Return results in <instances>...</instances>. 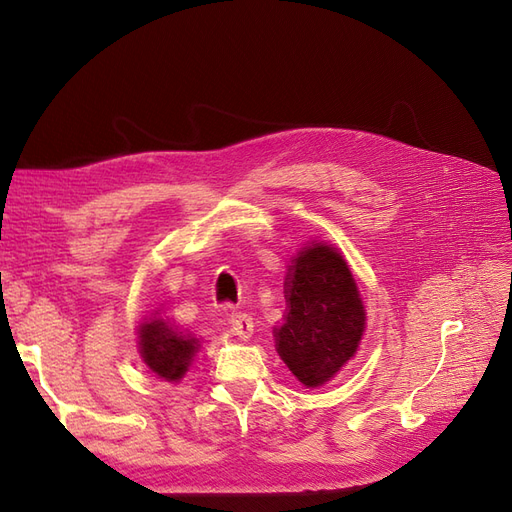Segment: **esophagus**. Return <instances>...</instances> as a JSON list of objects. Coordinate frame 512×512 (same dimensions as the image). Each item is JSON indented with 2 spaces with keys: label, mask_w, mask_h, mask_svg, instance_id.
I'll list each match as a JSON object with an SVG mask.
<instances>
[{
  "label": "esophagus",
  "mask_w": 512,
  "mask_h": 512,
  "mask_svg": "<svg viewBox=\"0 0 512 512\" xmlns=\"http://www.w3.org/2000/svg\"><path fill=\"white\" fill-rule=\"evenodd\" d=\"M230 329L236 337L249 339L253 335V318L249 314H244V312H232Z\"/></svg>",
  "instance_id": "obj_1"
}]
</instances>
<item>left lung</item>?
<instances>
[{
    "label": "left lung",
    "mask_w": 512,
    "mask_h": 512,
    "mask_svg": "<svg viewBox=\"0 0 512 512\" xmlns=\"http://www.w3.org/2000/svg\"><path fill=\"white\" fill-rule=\"evenodd\" d=\"M287 310L274 327L276 352L306 388H318L352 361L367 327L361 291L344 255L314 240L285 276Z\"/></svg>",
    "instance_id": "8db88e82"
}]
</instances>
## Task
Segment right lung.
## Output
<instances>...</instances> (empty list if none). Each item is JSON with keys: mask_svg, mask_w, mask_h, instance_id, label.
<instances>
[{"mask_svg": "<svg viewBox=\"0 0 512 512\" xmlns=\"http://www.w3.org/2000/svg\"><path fill=\"white\" fill-rule=\"evenodd\" d=\"M137 335L143 363L166 382H179L200 350V339L170 325L160 312L139 323Z\"/></svg>", "mask_w": 512, "mask_h": 512, "instance_id": "1", "label": "right lung"}]
</instances>
